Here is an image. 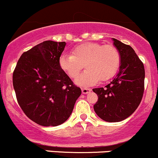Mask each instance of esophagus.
Returning <instances> with one entry per match:
<instances>
[{"label":"esophagus","instance_id":"34e87169","mask_svg":"<svg viewBox=\"0 0 158 158\" xmlns=\"http://www.w3.org/2000/svg\"><path fill=\"white\" fill-rule=\"evenodd\" d=\"M90 91H91V90L90 88H82V94H89Z\"/></svg>","mask_w":158,"mask_h":158}]
</instances>
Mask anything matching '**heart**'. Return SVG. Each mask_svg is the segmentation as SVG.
Returning a JSON list of instances; mask_svg holds the SVG:
<instances>
[{
	"label": "heart",
	"mask_w": 158,
	"mask_h": 158,
	"mask_svg": "<svg viewBox=\"0 0 158 158\" xmlns=\"http://www.w3.org/2000/svg\"><path fill=\"white\" fill-rule=\"evenodd\" d=\"M59 64L71 78L78 75L84 64L87 69L76 79V83L81 86H90L99 80L105 81L114 76L119 67L120 54L112 45L87 43L76 46L72 55H61Z\"/></svg>",
	"instance_id": "1"
}]
</instances>
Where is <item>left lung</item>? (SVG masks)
I'll list each match as a JSON object with an SVG mask.
<instances>
[{
  "instance_id": "left-lung-1",
  "label": "left lung",
  "mask_w": 158,
  "mask_h": 158,
  "mask_svg": "<svg viewBox=\"0 0 158 158\" xmlns=\"http://www.w3.org/2000/svg\"><path fill=\"white\" fill-rule=\"evenodd\" d=\"M113 41L120 54L119 71L106 87L93 89L98 96L94 109L104 121L117 123L130 116L141 103L144 88V68L130 45L113 38Z\"/></svg>"
}]
</instances>
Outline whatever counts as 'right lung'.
I'll use <instances>...</instances> for the list:
<instances>
[{
    "label": "right lung",
    "instance_id": "right-lung-1",
    "mask_svg": "<svg viewBox=\"0 0 158 158\" xmlns=\"http://www.w3.org/2000/svg\"><path fill=\"white\" fill-rule=\"evenodd\" d=\"M65 42L45 41L23 53L13 74L17 102L27 117L43 126H57L71 115L81 88L61 69Z\"/></svg>",
    "mask_w": 158,
    "mask_h": 158
}]
</instances>
